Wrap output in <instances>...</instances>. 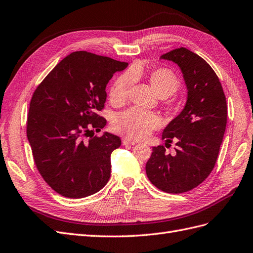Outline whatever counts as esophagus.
Wrapping results in <instances>:
<instances>
[{
	"label": "esophagus",
	"instance_id": "esophagus-1",
	"mask_svg": "<svg viewBox=\"0 0 253 253\" xmlns=\"http://www.w3.org/2000/svg\"><path fill=\"white\" fill-rule=\"evenodd\" d=\"M122 143H123V145H134V144H136L135 141L130 140L129 138H124L122 140Z\"/></svg>",
	"mask_w": 253,
	"mask_h": 253
}]
</instances>
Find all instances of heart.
I'll return each instance as SVG.
<instances>
[{"label": "heart", "instance_id": "1", "mask_svg": "<svg viewBox=\"0 0 253 253\" xmlns=\"http://www.w3.org/2000/svg\"><path fill=\"white\" fill-rule=\"evenodd\" d=\"M140 75L139 70H132L119 76L109 92L110 102L115 106L124 104L129 90ZM148 82L156 94L161 98H167L175 94L180 89L178 76L167 68H159L151 71L148 75ZM160 125L161 121L155 113L143 111L136 108H131L117 114L111 123L112 129L115 132L133 140L147 138Z\"/></svg>", "mask_w": 253, "mask_h": 253}]
</instances>
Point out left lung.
<instances>
[{"instance_id":"obj_1","label":"left lung","mask_w":253,"mask_h":253,"mask_svg":"<svg viewBox=\"0 0 253 253\" xmlns=\"http://www.w3.org/2000/svg\"><path fill=\"white\" fill-rule=\"evenodd\" d=\"M177 63L187 89L184 109L165 127V146L153 147L146 174L159 190L171 194L191 191L211 174L227 125V102L219 78L200 56L185 47L163 54ZM176 143L175 154L166 153Z\"/></svg>"}]
</instances>
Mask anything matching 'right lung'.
Wrapping results in <instances>:
<instances>
[{
	"label": "right lung",
	"instance_id": "obj_1",
	"mask_svg": "<svg viewBox=\"0 0 253 253\" xmlns=\"http://www.w3.org/2000/svg\"><path fill=\"white\" fill-rule=\"evenodd\" d=\"M127 62L79 50L68 55L35 90L27 115V139L36 167L52 189L68 198L95 194L109 181L110 156L121 146L105 132L97 114L105 107L106 85Z\"/></svg>",
	"mask_w": 253,
	"mask_h": 253
}]
</instances>
